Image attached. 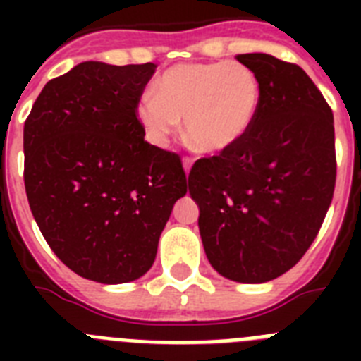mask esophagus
<instances>
[{
	"mask_svg": "<svg viewBox=\"0 0 361 361\" xmlns=\"http://www.w3.org/2000/svg\"><path fill=\"white\" fill-rule=\"evenodd\" d=\"M183 166H184V171H186V175H190L191 166H193V159H190V157H184V161H183Z\"/></svg>",
	"mask_w": 361,
	"mask_h": 361,
	"instance_id": "esophagus-1",
	"label": "esophagus"
}]
</instances>
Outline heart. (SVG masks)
Segmentation results:
<instances>
[{
    "mask_svg": "<svg viewBox=\"0 0 361 361\" xmlns=\"http://www.w3.org/2000/svg\"><path fill=\"white\" fill-rule=\"evenodd\" d=\"M260 108L257 73L242 63H186L166 70L137 104L149 142L164 146L184 119L190 142L222 153L242 141Z\"/></svg>",
    "mask_w": 361,
    "mask_h": 361,
    "instance_id": "obj_1",
    "label": "heart"
}]
</instances>
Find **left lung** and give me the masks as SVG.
Listing matches in <instances>:
<instances>
[{"instance_id": "1", "label": "left lung", "mask_w": 361, "mask_h": 361, "mask_svg": "<svg viewBox=\"0 0 361 361\" xmlns=\"http://www.w3.org/2000/svg\"><path fill=\"white\" fill-rule=\"evenodd\" d=\"M260 108L238 145L199 159L188 177L204 251L216 273L262 283L304 257L336 183L333 111L307 73L269 54H240Z\"/></svg>"}]
</instances>
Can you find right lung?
Masks as SVG:
<instances>
[{"mask_svg":"<svg viewBox=\"0 0 361 361\" xmlns=\"http://www.w3.org/2000/svg\"><path fill=\"white\" fill-rule=\"evenodd\" d=\"M157 65L85 61L44 85L25 121V190L57 258L101 283L141 279L173 204L177 153L145 141L137 104Z\"/></svg>","mask_w":361,"mask_h":361,"instance_id":"1","label":"right lung"}]
</instances>
